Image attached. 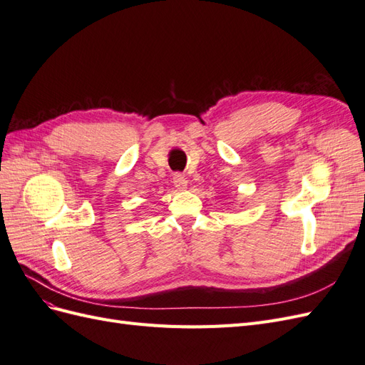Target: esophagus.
I'll return each instance as SVG.
<instances>
[{"mask_svg":"<svg viewBox=\"0 0 365 365\" xmlns=\"http://www.w3.org/2000/svg\"><path fill=\"white\" fill-rule=\"evenodd\" d=\"M173 185L176 187V189L184 190L185 187H187V180H185V176H184V175H181V173H176V175H173Z\"/></svg>","mask_w":365,"mask_h":365,"instance_id":"esophagus-1","label":"esophagus"}]
</instances>
